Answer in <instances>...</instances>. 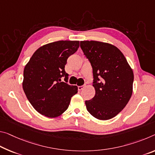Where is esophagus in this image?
<instances>
[{"label":"esophagus","instance_id":"34e87169","mask_svg":"<svg viewBox=\"0 0 155 155\" xmlns=\"http://www.w3.org/2000/svg\"><path fill=\"white\" fill-rule=\"evenodd\" d=\"M85 87V85H81V86H78V90H82L83 88Z\"/></svg>","mask_w":155,"mask_h":155}]
</instances>
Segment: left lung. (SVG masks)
<instances>
[{
	"instance_id": "left-lung-1",
	"label": "left lung",
	"mask_w": 155,
	"mask_h": 155,
	"mask_svg": "<svg viewBox=\"0 0 155 155\" xmlns=\"http://www.w3.org/2000/svg\"><path fill=\"white\" fill-rule=\"evenodd\" d=\"M81 48L92 68L95 96L85 101L87 111L108 120L126 107L132 94L134 74L117 47L99 41H81Z\"/></svg>"
}]
</instances>
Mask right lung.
I'll return each mask as SVG.
<instances>
[{"mask_svg": "<svg viewBox=\"0 0 155 155\" xmlns=\"http://www.w3.org/2000/svg\"><path fill=\"white\" fill-rule=\"evenodd\" d=\"M79 48V41H60L38 48L23 72V88L31 105L40 114L56 117L68 108L78 87L68 83L65 65ZM64 77L66 82H61Z\"/></svg>", "mask_w": 155, "mask_h": 155, "instance_id": "add662e5", "label": "right lung"}]
</instances>
